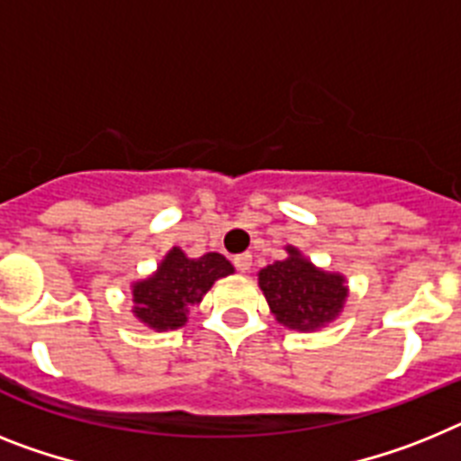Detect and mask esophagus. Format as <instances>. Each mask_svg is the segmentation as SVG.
Segmentation results:
<instances>
[{"instance_id":"esophagus-1","label":"esophagus","mask_w":461,"mask_h":461,"mask_svg":"<svg viewBox=\"0 0 461 461\" xmlns=\"http://www.w3.org/2000/svg\"><path fill=\"white\" fill-rule=\"evenodd\" d=\"M234 267H237L239 272H249L250 267H253V258L249 253H241L234 258Z\"/></svg>"}]
</instances>
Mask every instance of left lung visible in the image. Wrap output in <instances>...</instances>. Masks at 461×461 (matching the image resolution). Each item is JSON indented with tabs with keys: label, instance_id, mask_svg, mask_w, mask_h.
I'll list each match as a JSON object with an SVG mask.
<instances>
[{
	"label": "left lung",
	"instance_id": "8db88e82",
	"mask_svg": "<svg viewBox=\"0 0 461 461\" xmlns=\"http://www.w3.org/2000/svg\"><path fill=\"white\" fill-rule=\"evenodd\" d=\"M260 272V288L278 323L297 330H314L332 321L347 297L344 278L326 274L307 262L295 249Z\"/></svg>",
	"mask_w": 461,
	"mask_h": 461
}]
</instances>
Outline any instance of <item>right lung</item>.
Returning a JSON list of instances; mask_svg holds the SVG:
<instances>
[{
	"label": "right lung",
	"mask_w": 461,
	"mask_h": 461,
	"mask_svg": "<svg viewBox=\"0 0 461 461\" xmlns=\"http://www.w3.org/2000/svg\"><path fill=\"white\" fill-rule=\"evenodd\" d=\"M234 272L230 260L220 253H206L189 260L180 249H173L154 276L133 285L135 316L154 330H173L185 326L187 304L201 303L203 293L220 276Z\"/></svg>",
	"instance_id": "right-lung-1"
}]
</instances>
